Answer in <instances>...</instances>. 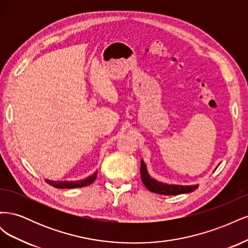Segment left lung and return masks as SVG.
<instances>
[{
  "instance_id": "obj_1",
  "label": "left lung",
  "mask_w": 248,
  "mask_h": 248,
  "mask_svg": "<svg viewBox=\"0 0 248 248\" xmlns=\"http://www.w3.org/2000/svg\"><path fill=\"white\" fill-rule=\"evenodd\" d=\"M140 178L142 183L145 184L147 189L151 192H155L158 194H164V196H177L181 193H189L196 190L199 185H176V184H167L157 181L149 175L147 166L144 160H140Z\"/></svg>"
}]
</instances>
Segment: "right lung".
I'll use <instances>...</instances> for the list:
<instances>
[{
  "mask_svg": "<svg viewBox=\"0 0 248 248\" xmlns=\"http://www.w3.org/2000/svg\"><path fill=\"white\" fill-rule=\"evenodd\" d=\"M97 177V170L94 171L91 176L87 177L84 180H79V181H52V180L46 179V181L51 185L56 187V188H78V187H84L87 185H90L95 181Z\"/></svg>",
  "mask_w": 248,
  "mask_h": 248,
  "instance_id": "1",
  "label": "right lung"
}]
</instances>
